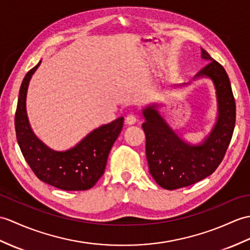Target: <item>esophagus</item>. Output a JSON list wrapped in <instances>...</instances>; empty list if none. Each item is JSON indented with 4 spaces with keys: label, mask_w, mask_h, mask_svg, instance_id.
I'll use <instances>...</instances> for the list:
<instances>
[{
    "label": "esophagus",
    "mask_w": 250,
    "mask_h": 250,
    "mask_svg": "<svg viewBox=\"0 0 250 250\" xmlns=\"http://www.w3.org/2000/svg\"><path fill=\"white\" fill-rule=\"evenodd\" d=\"M136 121H137L136 116L133 115V114H129V115H127L126 117H125V124L129 125H132L136 124Z\"/></svg>",
    "instance_id": "esophagus-1"
}]
</instances>
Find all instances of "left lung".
Instances as JSON below:
<instances>
[{"label": "left lung", "mask_w": 250, "mask_h": 250, "mask_svg": "<svg viewBox=\"0 0 250 250\" xmlns=\"http://www.w3.org/2000/svg\"><path fill=\"white\" fill-rule=\"evenodd\" d=\"M201 57L208 62L196 78L208 77L215 85L218 118L212 133L199 146H189L173 132L154 106L144 109L146 121V155L149 171L160 187L177 189L208 177L222 163L235 126V101L224 67L207 51Z\"/></svg>", "instance_id": "obj_1"}]
</instances>
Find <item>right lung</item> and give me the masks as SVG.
I'll list each match as a JSON object with an SVG mask.
<instances>
[{"mask_svg":"<svg viewBox=\"0 0 250 250\" xmlns=\"http://www.w3.org/2000/svg\"><path fill=\"white\" fill-rule=\"evenodd\" d=\"M40 62L26 73L19 91L15 129L21 152L39 180L63 190L91 188L105 170L108 153L124 125L120 117L92 131L74 148L53 151L34 135L28 125L25 100L28 82Z\"/></svg>","mask_w":250,"mask_h":250,"instance_id":"obj_1","label":"right lung"}]
</instances>
